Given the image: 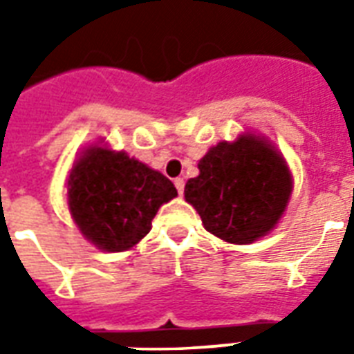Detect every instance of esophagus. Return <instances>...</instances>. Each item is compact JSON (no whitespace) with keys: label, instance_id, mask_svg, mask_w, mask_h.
<instances>
[{"label":"esophagus","instance_id":"esophagus-1","mask_svg":"<svg viewBox=\"0 0 354 354\" xmlns=\"http://www.w3.org/2000/svg\"><path fill=\"white\" fill-rule=\"evenodd\" d=\"M174 185H176L178 193L182 195V193H184V185H185L184 178H176V180H174Z\"/></svg>","mask_w":354,"mask_h":354}]
</instances>
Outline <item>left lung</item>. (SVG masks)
Returning <instances> with one entry per match:
<instances>
[{"mask_svg":"<svg viewBox=\"0 0 354 354\" xmlns=\"http://www.w3.org/2000/svg\"><path fill=\"white\" fill-rule=\"evenodd\" d=\"M292 195V174L269 140L245 132L220 142L187 180L185 201L205 230L231 245H250L279 223Z\"/></svg>","mask_w":354,"mask_h":354,"instance_id":"obj_1","label":"left lung"}]
</instances>
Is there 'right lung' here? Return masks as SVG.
I'll return each instance as SVG.
<instances>
[{
	"label": "right lung",
	"instance_id": "1",
	"mask_svg": "<svg viewBox=\"0 0 354 354\" xmlns=\"http://www.w3.org/2000/svg\"><path fill=\"white\" fill-rule=\"evenodd\" d=\"M178 195L159 170L124 151L87 147L68 178V207L88 243L104 252H123L151 230L161 205Z\"/></svg>",
	"mask_w": 354,
	"mask_h": 354
}]
</instances>
